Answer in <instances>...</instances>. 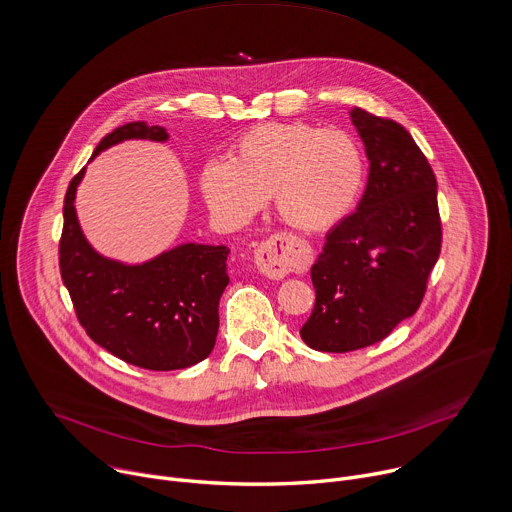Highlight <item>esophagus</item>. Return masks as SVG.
I'll return each instance as SVG.
<instances>
[{
  "instance_id": "obj_1",
  "label": "esophagus",
  "mask_w": 512,
  "mask_h": 512,
  "mask_svg": "<svg viewBox=\"0 0 512 512\" xmlns=\"http://www.w3.org/2000/svg\"><path fill=\"white\" fill-rule=\"evenodd\" d=\"M301 263H303V255H301L299 243L285 233L269 237L259 245L255 253L257 269L271 279L285 277L293 267H299Z\"/></svg>"
}]
</instances>
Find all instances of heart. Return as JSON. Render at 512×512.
Returning <instances> with one entry per match:
<instances>
[{
  "label": "heart",
  "mask_w": 512,
  "mask_h": 512,
  "mask_svg": "<svg viewBox=\"0 0 512 512\" xmlns=\"http://www.w3.org/2000/svg\"><path fill=\"white\" fill-rule=\"evenodd\" d=\"M209 209L227 225H243L267 197L289 227L321 233L342 223L364 187V154L339 128L273 122L245 132L229 158L207 162L199 177Z\"/></svg>",
  "instance_id": "b5f03b06"
}]
</instances>
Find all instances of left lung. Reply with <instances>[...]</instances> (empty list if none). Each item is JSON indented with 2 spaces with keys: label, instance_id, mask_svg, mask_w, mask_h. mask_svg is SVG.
Listing matches in <instances>:
<instances>
[{
  "label": "left lung",
  "instance_id": "obj_1",
  "mask_svg": "<svg viewBox=\"0 0 512 512\" xmlns=\"http://www.w3.org/2000/svg\"><path fill=\"white\" fill-rule=\"evenodd\" d=\"M350 116L370 160L368 185L325 237L311 267L315 305L299 331L329 354L382 342L412 317L442 245L436 177L410 132L358 106Z\"/></svg>",
  "mask_w": 512,
  "mask_h": 512
}]
</instances>
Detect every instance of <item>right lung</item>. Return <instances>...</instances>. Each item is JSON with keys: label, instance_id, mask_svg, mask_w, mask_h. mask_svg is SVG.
<instances>
[{"label": "right lung", "instance_id": "1", "mask_svg": "<svg viewBox=\"0 0 512 512\" xmlns=\"http://www.w3.org/2000/svg\"><path fill=\"white\" fill-rule=\"evenodd\" d=\"M130 138L164 142L168 134L162 126L128 122L106 134L92 158ZM84 173L86 166L66 191L60 239V273L78 321L98 346L144 370L170 372L203 362L217 342L229 249L183 243L140 265L102 257L86 241L74 209Z\"/></svg>", "mask_w": 512, "mask_h": 512}]
</instances>
